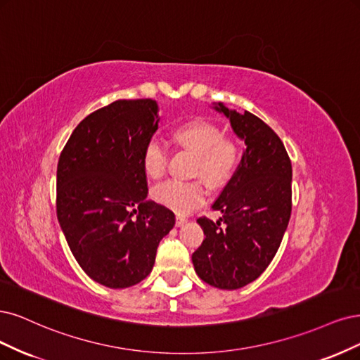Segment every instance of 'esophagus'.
<instances>
[{"instance_id":"esophagus-1","label":"esophagus","mask_w":360,"mask_h":360,"mask_svg":"<svg viewBox=\"0 0 360 360\" xmlns=\"http://www.w3.org/2000/svg\"><path fill=\"white\" fill-rule=\"evenodd\" d=\"M185 223H187V218L182 217V215H176V227H182Z\"/></svg>"}]
</instances>
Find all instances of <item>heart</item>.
<instances>
[{
    "mask_svg": "<svg viewBox=\"0 0 360 360\" xmlns=\"http://www.w3.org/2000/svg\"><path fill=\"white\" fill-rule=\"evenodd\" d=\"M175 141L188 149L197 158L194 173L200 175L215 187L224 185L233 175L239 160L240 148L236 141L223 137V131L214 122L195 120L179 125L173 131ZM167 153L157 139H150L143 146L142 167L149 178H160L166 170ZM206 187L202 181L172 179L157 185L153 199L176 214H190L206 202Z\"/></svg>",
    "mask_w": 360,
    "mask_h": 360,
    "instance_id": "1",
    "label": "heart"
}]
</instances>
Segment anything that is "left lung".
Instances as JSON below:
<instances>
[{
	"mask_svg": "<svg viewBox=\"0 0 360 360\" xmlns=\"http://www.w3.org/2000/svg\"><path fill=\"white\" fill-rule=\"evenodd\" d=\"M214 109L229 118L245 149L212 205L223 217L197 219L206 238L191 260L205 283L236 290L257 280L280 248L292 214V163L281 139L256 115L223 103Z\"/></svg>",
	"mask_w": 360,
	"mask_h": 360,
	"instance_id": "1",
	"label": "left lung"
}]
</instances>
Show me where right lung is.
Segmentation results:
<instances>
[{"label": "right lung", "instance_id": "right-lung-1", "mask_svg": "<svg viewBox=\"0 0 360 360\" xmlns=\"http://www.w3.org/2000/svg\"><path fill=\"white\" fill-rule=\"evenodd\" d=\"M158 121L155 100H117L79 122L58 160V221L80 268L101 285L145 280L175 226V214L146 200L142 153Z\"/></svg>", "mask_w": 360, "mask_h": 360}]
</instances>
